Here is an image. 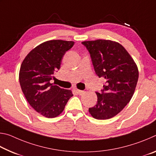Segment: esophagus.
Here are the masks:
<instances>
[{"label": "esophagus", "mask_w": 156, "mask_h": 156, "mask_svg": "<svg viewBox=\"0 0 156 156\" xmlns=\"http://www.w3.org/2000/svg\"><path fill=\"white\" fill-rule=\"evenodd\" d=\"M76 93H77L78 95H83L84 91H82V90H79V89H76Z\"/></svg>", "instance_id": "obj_1"}]
</instances>
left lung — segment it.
Here are the masks:
<instances>
[{
  "mask_svg": "<svg viewBox=\"0 0 156 156\" xmlns=\"http://www.w3.org/2000/svg\"><path fill=\"white\" fill-rule=\"evenodd\" d=\"M82 44L90 54L95 72L105 79L98 100L89 112L98 120L114 117L130 101L138 80V67L122 45L109 40L89 41Z\"/></svg>",
  "mask_w": 156,
  "mask_h": 156,
  "instance_id": "obj_1",
  "label": "left lung"
}]
</instances>
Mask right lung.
I'll return each mask as SVG.
<instances>
[{
  "label": "right lung",
  "mask_w": 156,
  "mask_h": 156,
  "mask_svg": "<svg viewBox=\"0 0 156 156\" xmlns=\"http://www.w3.org/2000/svg\"><path fill=\"white\" fill-rule=\"evenodd\" d=\"M73 41L52 40L36 47L20 66L19 82L25 98L37 112L48 118L58 116L73 94L50 83L60 69L62 57Z\"/></svg>",
  "instance_id": "obj_1"
}]
</instances>
